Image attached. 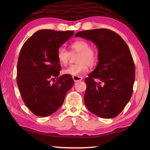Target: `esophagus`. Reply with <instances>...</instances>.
<instances>
[{"mask_svg":"<svg viewBox=\"0 0 150 150\" xmlns=\"http://www.w3.org/2000/svg\"><path fill=\"white\" fill-rule=\"evenodd\" d=\"M73 79L75 82H77V81H80L83 80V77H79V76H78V77L77 76H73Z\"/></svg>","mask_w":150,"mask_h":150,"instance_id":"34e87169","label":"esophagus"}]
</instances>
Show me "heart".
Segmentation results:
<instances>
[{
    "instance_id": "heart-1",
    "label": "heart",
    "mask_w": 150,
    "mask_h": 150,
    "mask_svg": "<svg viewBox=\"0 0 150 150\" xmlns=\"http://www.w3.org/2000/svg\"><path fill=\"white\" fill-rule=\"evenodd\" d=\"M71 54H79L77 64L68 66L62 71L65 75L72 76H79L83 73L87 72L88 69V65H93L97 62L98 54L96 51L90 47V45L85 40H77L70 45ZM70 52L63 47H60L57 52V59L61 65H66L71 57Z\"/></svg>"
}]
</instances>
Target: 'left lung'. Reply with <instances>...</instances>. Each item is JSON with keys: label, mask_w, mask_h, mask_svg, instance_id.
<instances>
[{"label": "left lung", "mask_w": 150, "mask_h": 150, "mask_svg": "<svg viewBox=\"0 0 150 150\" xmlns=\"http://www.w3.org/2000/svg\"><path fill=\"white\" fill-rule=\"evenodd\" d=\"M75 37L90 40L98 49L97 65L85 80L86 107L100 118H115L132 95L135 66L130 49L120 35L108 29L79 32Z\"/></svg>", "instance_id": "left-lung-1"}]
</instances>
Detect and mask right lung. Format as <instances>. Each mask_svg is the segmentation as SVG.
Returning a JSON list of instances; mask_svg holds the SVG:
<instances>
[{"label": "right lung", "instance_id": "add662e5", "mask_svg": "<svg viewBox=\"0 0 150 150\" xmlns=\"http://www.w3.org/2000/svg\"><path fill=\"white\" fill-rule=\"evenodd\" d=\"M73 34L71 30H41L22 45L17 64V84L25 105L35 115L54 113L74 84L71 75L58 77L62 67L57 59L58 49ZM55 78L57 81L50 84Z\"/></svg>", "mask_w": 150, "mask_h": 150}]
</instances>
